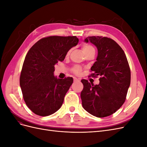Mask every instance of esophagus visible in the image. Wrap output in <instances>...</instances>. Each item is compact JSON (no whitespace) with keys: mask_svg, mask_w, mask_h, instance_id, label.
Wrapping results in <instances>:
<instances>
[{"mask_svg":"<svg viewBox=\"0 0 147 147\" xmlns=\"http://www.w3.org/2000/svg\"><path fill=\"white\" fill-rule=\"evenodd\" d=\"M74 82H79V81H80V79H78V78H75L74 79Z\"/></svg>","mask_w":147,"mask_h":147,"instance_id":"esophagus-1","label":"esophagus"}]
</instances>
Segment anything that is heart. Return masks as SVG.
I'll return each instance as SVG.
<instances>
[{"label": "heart", "instance_id": "b5f03b06", "mask_svg": "<svg viewBox=\"0 0 147 147\" xmlns=\"http://www.w3.org/2000/svg\"><path fill=\"white\" fill-rule=\"evenodd\" d=\"M82 51L84 53V54H86V53H90L91 51H95L94 50V48H93L91 45L90 44H83V46H82ZM70 51H69L67 53V55H69ZM72 72L73 73H74L75 75H80L82 72V69L80 67H79L78 65H76L74 67V68L72 69Z\"/></svg>", "mask_w": 147, "mask_h": 147}]
</instances>
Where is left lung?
Instances as JSON below:
<instances>
[{"label": "left lung", "mask_w": 147, "mask_h": 147, "mask_svg": "<svg viewBox=\"0 0 147 147\" xmlns=\"http://www.w3.org/2000/svg\"><path fill=\"white\" fill-rule=\"evenodd\" d=\"M97 47L98 55L91 67L90 76L99 78L94 84L82 80L83 89L81 99L84 109L93 116H110L125 102L131 83V70L123 49L112 38L101 36L88 37L84 40Z\"/></svg>", "instance_id": "obj_1"}]
</instances>
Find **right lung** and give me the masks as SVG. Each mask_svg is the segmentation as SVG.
I'll use <instances>...</instances> for the list:
<instances>
[{
    "label": "right lung",
    "instance_id": "add662e5",
    "mask_svg": "<svg viewBox=\"0 0 147 147\" xmlns=\"http://www.w3.org/2000/svg\"><path fill=\"white\" fill-rule=\"evenodd\" d=\"M78 43L76 36H49L39 40L28 52L20 83L26 104L35 114L48 116L63 105L73 78L55 77V65L63 61L69 50Z\"/></svg>",
    "mask_w": 147,
    "mask_h": 147
}]
</instances>
